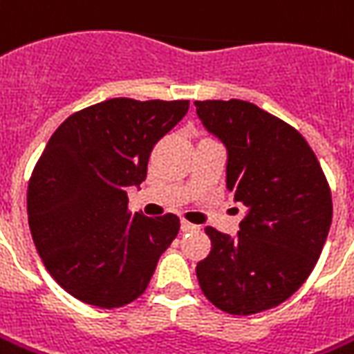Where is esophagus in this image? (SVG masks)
I'll return each mask as SVG.
<instances>
[{
	"label": "esophagus",
	"instance_id": "1",
	"mask_svg": "<svg viewBox=\"0 0 354 354\" xmlns=\"http://www.w3.org/2000/svg\"><path fill=\"white\" fill-rule=\"evenodd\" d=\"M180 228H182V232H196V230H199L197 225H192V223H187V221H182Z\"/></svg>",
	"mask_w": 354,
	"mask_h": 354
}]
</instances>
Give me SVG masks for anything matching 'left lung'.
<instances>
[{
    "label": "left lung",
    "instance_id": "8db88e82",
    "mask_svg": "<svg viewBox=\"0 0 354 354\" xmlns=\"http://www.w3.org/2000/svg\"><path fill=\"white\" fill-rule=\"evenodd\" d=\"M203 126L227 147V187L246 207L234 238L207 227L199 287L218 310L275 308L308 279L331 227V192L306 139L246 100H196Z\"/></svg>",
    "mask_w": 354,
    "mask_h": 354
}]
</instances>
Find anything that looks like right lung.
<instances>
[{"label": "right lung", "instance_id": "right-lung-1", "mask_svg": "<svg viewBox=\"0 0 354 354\" xmlns=\"http://www.w3.org/2000/svg\"><path fill=\"white\" fill-rule=\"evenodd\" d=\"M187 108L189 100L110 98L50 137L28 180V227L48 273L77 300L110 310L145 292L180 218L131 213L127 187L145 180L153 147Z\"/></svg>", "mask_w": 354, "mask_h": 354}]
</instances>
